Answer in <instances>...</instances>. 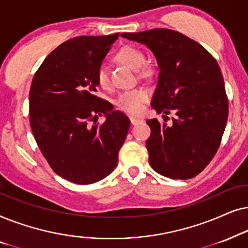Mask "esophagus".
Masks as SVG:
<instances>
[{
  "label": "esophagus",
  "instance_id": "esophagus-1",
  "mask_svg": "<svg viewBox=\"0 0 248 248\" xmlns=\"http://www.w3.org/2000/svg\"><path fill=\"white\" fill-rule=\"evenodd\" d=\"M129 119H130L131 124H140V122L143 121L141 119H138V118H135V117H130Z\"/></svg>",
  "mask_w": 248,
  "mask_h": 248
}]
</instances>
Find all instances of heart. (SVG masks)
I'll return each instance as SVG.
<instances>
[{"label":"heart","instance_id":"b5f03b06","mask_svg":"<svg viewBox=\"0 0 248 248\" xmlns=\"http://www.w3.org/2000/svg\"><path fill=\"white\" fill-rule=\"evenodd\" d=\"M115 59L121 63L128 65L134 70H138L141 68L145 57L143 52L134 46L126 45L122 46L119 51L115 53ZM96 82L102 88L110 87V76H108V68L104 64L98 65L96 74H95ZM148 92L144 88H135V90L126 91L119 95L115 104L120 110L127 112L130 114L140 113L144 108V103L148 100Z\"/></svg>","mask_w":248,"mask_h":248}]
</instances>
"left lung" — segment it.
I'll return each instance as SVG.
<instances>
[{
  "label": "left lung",
  "instance_id": "obj_1",
  "mask_svg": "<svg viewBox=\"0 0 248 248\" xmlns=\"http://www.w3.org/2000/svg\"><path fill=\"white\" fill-rule=\"evenodd\" d=\"M145 44L157 61L156 90L151 105L166 121L150 119L148 161L157 173L189 179L205 169L220 146L228 119V98L220 67L199 43L180 32L156 28L122 32Z\"/></svg>",
  "mask_w": 248,
  "mask_h": 248
}]
</instances>
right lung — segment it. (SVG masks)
I'll return each mask as SVG.
<instances>
[{
	"mask_svg": "<svg viewBox=\"0 0 248 248\" xmlns=\"http://www.w3.org/2000/svg\"><path fill=\"white\" fill-rule=\"evenodd\" d=\"M118 37L119 32L69 39L49 53L32 78L29 120L35 140L52 170L74 184L108 176L129 130V118L96 96L95 74ZM102 114L107 119L98 125Z\"/></svg>",
	"mask_w": 248,
	"mask_h": 248,
	"instance_id": "1",
	"label": "right lung"
}]
</instances>
